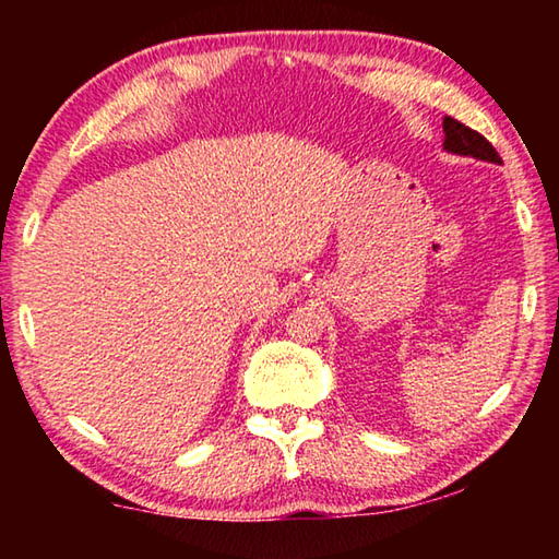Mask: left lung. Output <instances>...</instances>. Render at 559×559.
<instances>
[{"label":"left lung","mask_w":559,"mask_h":559,"mask_svg":"<svg viewBox=\"0 0 559 559\" xmlns=\"http://www.w3.org/2000/svg\"><path fill=\"white\" fill-rule=\"evenodd\" d=\"M443 150L453 155H463V157H476L484 159V163H496L503 165V159L496 153V147L488 143V140L480 135V132L471 130L463 122L453 120L451 116L443 118Z\"/></svg>","instance_id":"left-lung-1"}]
</instances>
